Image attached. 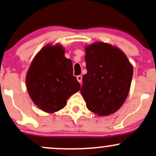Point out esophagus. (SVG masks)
<instances>
[{
	"label": "esophagus",
	"mask_w": 156,
	"mask_h": 156,
	"mask_svg": "<svg viewBox=\"0 0 156 156\" xmlns=\"http://www.w3.org/2000/svg\"><path fill=\"white\" fill-rule=\"evenodd\" d=\"M77 80H78V81L79 82V83L81 84V82H82V76H77Z\"/></svg>",
	"instance_id": "obj_1"
}]
</instances>
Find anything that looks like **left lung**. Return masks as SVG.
<instances>
[{"label": "left lung", "instance_id": "8db88e82", "mask_svg": "<svg viewBox=\"0 0 156 156\" xmlns=\"http://www.w3.org/2000/svg\"><path fill=\"white\" fill-rule=\"evenodd\" d=\"M87 73L80 93L90 111L109 115L117 111L130 90L133 67L119 48L103 42L86 47Z\"/></svg>", "mask_w": 156, "mask_h": 156}]
</instances>
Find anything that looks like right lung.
<instances>
[{"label": "right lung", "mask_w": 156, "mask_h": 156, "mask_svg": "<svg viewBox=\"0 0 156 156\" xmlns=\"http://www.w3.org/2000/svg\"><path fill=\"white\" fill-rule=\"evenodd\" d=\"M30 97L43 111L52 113L65 108L80 85L73 76V63L61 45H47L35 56L26 76Z\"/></svg>", "instance_id": "obj_1"}]
</instances>
